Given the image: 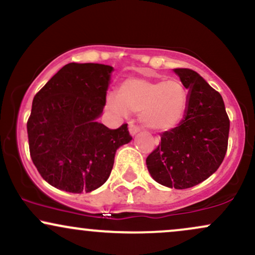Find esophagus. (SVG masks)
Instances as JSON below:
<instances>
[{
    "label": "esophagus",
    "mask_w": 255,
    "mask_h": 255,
    "mask_svg": "<svg viewBox=\"0 0 255 255\" xmlns=\"http://www.w3.org/2000/svg\"><path fill=\"white\" fill-rule=\"evenodd\" d=\"M128 130H129V134L131 136H134V135H136L137 133H139L140 131V129H139V127H137V126H135V125H129L128 126Z\"/></svg>",
    "instance_id": "esophagus-1"
}]
</instances>
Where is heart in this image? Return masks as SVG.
Masks as SVG:
<instances>
[{
	"label": "heart",
	"instance_id": "obj_1",
	"mask_svg": "<svg viewBox=\"0 0 255 255\" xmlns=\"http://www.w3.org/2000/svg\"><path fill=\"white\" fill-rule=\"evenodd\" d=\"M188 107V93L177 79L147 80L126 79L120 84L118 97H107V108L119 116L139 113L141 125L153 131H168L182 121Z\"/></svg>",
	"mask_w": 255,
	"mask_h": 255
}]
</instances>
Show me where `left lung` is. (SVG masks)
Here are the masks:
<instances>
[{
  "mask_svg": "<svg viewBox=\"0 0 255 255\" xmlns=\"http://www.w3.org/2000/svg\"><path fill=\"white\" fill-rule=\"evenodd\" d=\"M174 73L188 90V107L180 125L162 134L146 165L156 182L186 189L209 178L222 164L230 122L222 96L200 74L186 68Z\"/></svg>",
  "mask_w": 255,
  "mask_h": 255,
  "instance_id": "1",
  "label": "left lung"
}]
</instances>
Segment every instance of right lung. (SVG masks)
Wrapping results in <instances>:
<instances>
[{
    "instance_id": "right-lung-1",
    "label": "right lung",
    "mask_w": 255,
    "mask_h": 255,
    "mask_svg": "<svg viewBox=\"0 0 255 255\" xmlns=\"http://www.w3.org/2000/svg\"><path fill=\"white\" fill-rule=\"evenodd\" d=\"M113 72L107 64L68 63L34 96L27 121L30 153L55 188H99L110 176L118 148L131 140L126 124L109 129L97 121Z\"/></svg>"
}]
</instances>
